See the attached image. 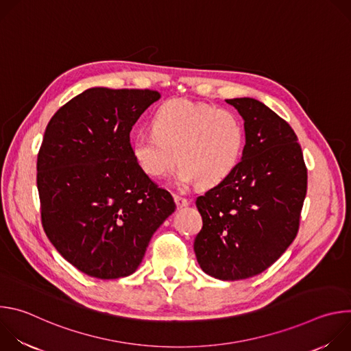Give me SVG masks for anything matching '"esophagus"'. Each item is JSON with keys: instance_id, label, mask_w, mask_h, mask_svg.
Masks as SVG:
<instances>
[{"instance_id": "obj_1", "label": "esophagus", "mask_w": 351, "mask_h": 351, "mask_svg": "<svg viewBox=\"0 0 351 351\" xmlns=\"http://www.w3.org/2000/svg\"><path fill=\"white\" fill-rule=\"evenodd\" d=\"M175 203H176L178 208H183V207L189 206V199L182 195H175Z\"/></svg>"}]
</instances>
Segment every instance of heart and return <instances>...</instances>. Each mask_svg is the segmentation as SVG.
<instances>
[{
    "label": "heart",
    "instance_id": "b5f03b06",
    "mask_svg": "<svg viewBox=\"0 0 351 351\" xmlns=\"http://www.w3.org/2000/svg\"><path fill=\"white\" fill-rule=\"evenodd\" d=\"M152 132L132 141V154L148 176L161 179L176 164L182 183L210 189L237 168L245 145L241 119L229 110L173 98L153 115Z\"/></svg>",
    "mask_w": 351,
    "mask_h": 351
}]
</instances>
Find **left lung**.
<instances>
[{
	"instance_id": "left-lung-1",
	"label": "left lung",
	"mask_w": 351,
	"mask_h": 351,
	"mask_svg": "<svg viewBox=\"0 0 351 351\" xmlns=\"http://www.w3.org/2000/svg\"><path fill=\"white\" fill-rule=\"evenodd\" d=\"M245 145L234 172L195 199L203 228L194 239L202 269L240 280L269 268L294 240L307 193V168L290 125L254 98H232Z\"/></svg>"
}]
</instances>
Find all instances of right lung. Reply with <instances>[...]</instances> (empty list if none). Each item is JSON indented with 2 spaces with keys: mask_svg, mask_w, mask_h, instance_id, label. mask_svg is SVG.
<instances>
[{
  "mask_svg": "<svg viewBox=\"0 0 351 351\" xmlns=\"http://www.w3.org/2000/svg\"><path fill=\"white\" fill-rule=\"evenodd\" d=\"M154 90L93 87L48 122L37 157L41 222L58 253L98 279L132 275L175 211L132 154L130 130Z\"/></svg>",
  "mask_w": 351,
  "mask_h": 351,
  "instance_id": "obj_1",
  "label": "right lung"
}]
</instances>
